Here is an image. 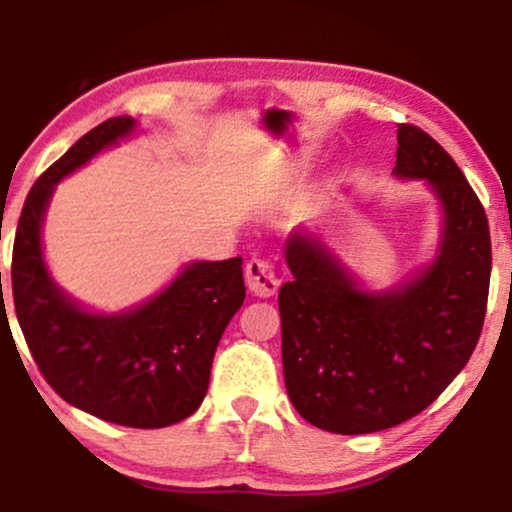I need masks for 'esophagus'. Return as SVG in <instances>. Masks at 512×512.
<instances>
[{
  "label": "esophagus",
  "instance_id": "esophagus-1",
  "mask_svg": "<svg viewBox=\"0 0 512 512\" xmlns=\"http://www.w3.org/2000/svg\"><path fill=\"white\" fill-rule=\"evenodd\" d=\"M245 283H248L250 293H255L257 297H271L281 286L274 264L264 260V257H252L248 262V267H245Z\"/></svg>",
  "mask_w": 512,
  "mask_h": 512
}]
</instances>
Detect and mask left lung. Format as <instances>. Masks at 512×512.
Wrapping results in <instances>:
<instances>
[{
    "instance_id": "8db88e82",
    "label": "left lung",
    "mask_w": 512,
    "mask_h": 512,
    "mask_svg": "<svg viewBox=\"0 0 512 512\" xmlns=\"http://www.w3.org/2000/svg\"><path fill=\"white\" fill-rule=\"evenodd\" d=\"M399 179H425L442 205L437 257L404 286L368 293L307 231L286 243L281 354L297 413L335 435H366L428 409L468 364L487 314L489 222L449 153L416 125L397 129Z\"/></svg>"
}]
</instances>
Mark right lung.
<instances>
[{"instance_id": "add662e5", "label": "right lung", "mask_w": 512, "mask_h": 512, "mask_svg": "<svg viewBox=\"0 0 512 512\" xmlns=\"http://www.w3.org/2000/svg\"><path fill=\"white\" fill-rule=\"evenodd\" d=\"M134 127L127 115L101 122L35 181L18 219L11 286L32 359L58 397L108 423L151 430L200 406L245 283L241 257L193 262L163 293L122 314L87 312L56 286L40 238L54 186Z\"/></svg>"}]
</instances>
